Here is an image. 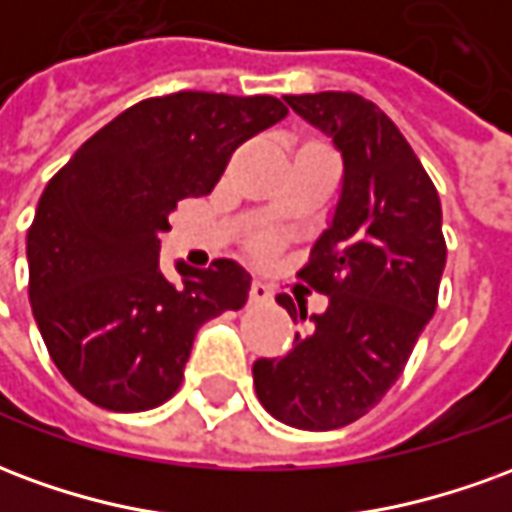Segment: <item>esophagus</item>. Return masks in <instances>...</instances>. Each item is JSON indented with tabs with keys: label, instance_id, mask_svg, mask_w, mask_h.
I'll return each mask as SVG.
<instances>
[{
	"label": "esophagus",
	"instance_id": "obj_1",
	"mask_svg": "<svg viewBox=\"0 0 512 512\" xmlns=\"http://www.w3.org/2000/svg\"><path fill=\"white\" fill-rule=\"evenodd\" d=\"M271 296H274V293H271V288H268L266 282H260V279L252 282V288H249V301H252V304H266V301H271Z\"/></svg>",
	"mask_w": 512,
	"mask_h": 512
}]
</instances>
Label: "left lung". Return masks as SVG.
Here are the masks:
<instances>
[{
  "mask_svg": "<svg viewBox=\"0 0 512 512\" xmlns=\"http://www.w3.org/2000/svg\"><path fill=\"white\" fill-rule=\"evenodd\" d=\"M332 139L343 186L329 227L299 277L329 307L307 315L279 293L293 321H310L279 359L252 365L268 414L299 430H334L365 417L395 384L436 312L447 246L441 202L389 117L356 93L285 95Z\"/></svg>",
  "mask_w": 512,
  "mask_h": 512,
  "instance_id": "1",
  "label": "left lung"
}]
</instances>
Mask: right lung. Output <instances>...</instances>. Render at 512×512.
Instances as JSON below:
<instances>
[{
	"label": "right lung",
	"mask_w": 512,
	"mask_h": 512,
	"mask_svg": "<svg viewBox=\"0 0 512 512\" xmlns=\"http://www.w3.org/2000/svg\"><path fill=\"white\" fill-rule=\"evenodd\" d=\"M288 115L271 95L172 93L139 101L49 180L27 233L29 304L68 384L109 411L178 392L194 334L241 310L252 277L235 260L158 266L183 197L211 194L238 145Z\"/></svg>",
	"instance_id": "add662e5"
}]
</instances>
